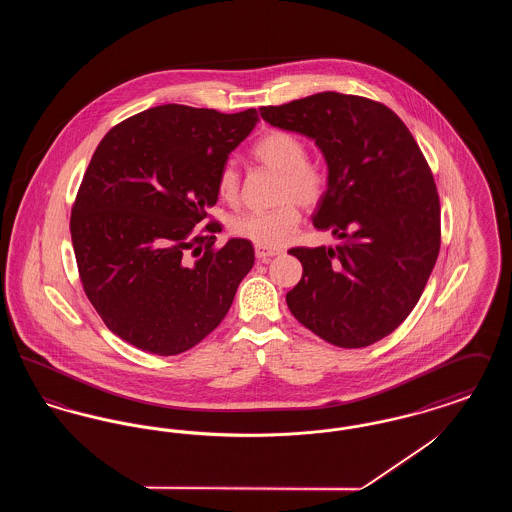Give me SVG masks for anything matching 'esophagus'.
Here are the masks:
<instances>
[{
	"label": "esophagus",
	"instance_id": "34e87169",
	"mask_svg": "<svg viewBox=\"0 0 512 512\" xmlns=\"http://www.w3.org/2000/svg\"><path fill=\"white\" fill-rule=\"evenodd\" d=\"M282 251L280 249H270V247H255V257L259 259V261H267L270 257H274V255H280Z\"/></svg>",
	"mask_w": 512,
	"mask_h": 512
}]
</instances>
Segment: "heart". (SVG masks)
<instances>
[{
  "mask_svg": "<svg viewBox=\"0 0 512 512\" xmlns=\"http://www.w3.org/2000/svg\"><path fill=\"white\" fill-rule=\"evenodd\" d=\"M305 142L288 130H270L251 149L253 159L278 172L276 201L278 207L263 213H240L230 220V232L236 238L259 247H280L288 244L299 226V209H313L326 194L328 169L322 159L307 157ZM219 197L234 205L240 197V174L232 163L222 165L217 176Z\"/></svg>",
  "mask_w": 512,
  "mask_h": 512,
  "instance_id": "obj_1",
  "label": "heart"
}]
</instances>
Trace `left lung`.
I'll return each instance as SVG.
<instances>
[{"mask_svg": "<svg viewBox=\"0 0 512 512\" xmlns=\"http://www.w3.org/2000/svg\"><path fill=\"white\" fill-rule=\"evenodd\" d=\"M259 111L320 149L328 186L313 224L340 240L290 249L303 265L286 295L293 317L345 349L386 338L411 315L439 253L438 190L413 134L386 105L338 92Z\"/></svg>", "mask_w": 512, "mask_h": 512, "instance_id": "left-lung-1", "label": "left lung"}]
</instances>
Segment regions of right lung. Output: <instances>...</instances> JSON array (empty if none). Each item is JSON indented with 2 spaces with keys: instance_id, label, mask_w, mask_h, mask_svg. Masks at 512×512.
<instances>
[{
  "instance_id": "1",
  "label": "right lung",
  "mask_w": 512,
  "mask_h": 512,
  "mask_svg": "<svg viewBox=\"0 0 512 512\" xmlns=\"http://www.w3.org/2000/svg\"><path fill=\"white\" fill-rule=\"evenodd\" d=\"M257 121L255 109L224 115L169 103L99 142L74 201L71 238L84 292L121 340L178 355L226 317L255 263L253 245L230 238L213 249L217 238L194 236V226L217 203L219 171Z\"/></svg>"
}]
</instances>
